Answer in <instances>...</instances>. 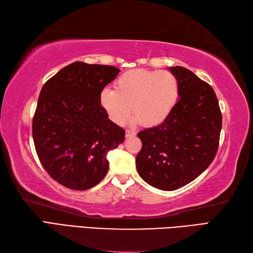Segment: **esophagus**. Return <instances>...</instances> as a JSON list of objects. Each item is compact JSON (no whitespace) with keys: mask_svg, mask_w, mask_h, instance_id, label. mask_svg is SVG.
Returning a JSON list of instances; mask_svg holds the SVG:
<instances>
[{"mask_svg":"<svg viewBox=\"0 0 253 253\" xmlns=\"http://www.w3.org/2000/svg\"><path fill=\"white\" fill-rule=\"evenodd\" d=\"M136 136V131L131 129H126V138H131Z\"/></svg>","mask_w":253,"mask_h":253,"instance_id":"1","label":"esophagus"}]
</instances>
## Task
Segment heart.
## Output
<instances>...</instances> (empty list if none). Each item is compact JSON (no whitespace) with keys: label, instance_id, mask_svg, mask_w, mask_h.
<instances>
[{"label":"heart","instance_id":"b5f03b06","mask_svg":"<svg viewBox=\"0 0 253 253\" xmlns=\"http://www.w3.org/2000/svg\"><path fill=\"white\" fill-rule=\"evenodd\" d=\"M179 83L166 71L132 69L122 74L115 90L105 88L100 103L111 120L121 125L132 110L135 120L151 127L162 124L178 101Z\"/></svg>","mask_w":253,"mask_h":253}]
</instances>
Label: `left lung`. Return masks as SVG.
Segmentation results:
<instances>
[{
  "instance_id": "left-lung-1",
  "label": "left lung",
  "mask_w": 253,
  "mask_h": 253,
  "mask_svg": "<svg viewBox=\"0 0 253 253\" xmlns=\"http://www.w3.org/2000/svg\"><path fill=\"white\" fill-rule=\"evenodd\" d=\"M179 83V100L159 126L138 132L136 166L154 188L171 191L206 170L217 152L222 113L211 85L181 66L169 67Z\"/></svg>"
}]
</instances>
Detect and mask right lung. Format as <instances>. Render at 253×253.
Returning a JSON list of instances; mask_svg holds the SVG:
<instances>
[{
  "label": "right lung",
  "mask_w": 253,
  "mask_h": 253,
  "mask_svg": "<svg viewBox=\"0 0 253 253\" xmlns=\"http://www.w3.org/2000/svg\"><path fill=\"white\" fill-rule=\"evenodd\" d=\"M118 73L114 66L75 62L41 89L32 120L36 151L52 178L69 189L98 185L109 169L107 152L125 139L100 103Z\"/></svg>",
  "instance_id": "1"
}]
</instances>
